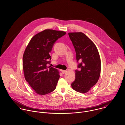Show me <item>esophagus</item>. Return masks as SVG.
<instances>
[{
    "instance_id": "obj_1",
    "label": "esophagus",
    "mask_w": 125,
    "mask_h": 125,
    "mask_svg": "<svg viewBox=\"0 0 125 125\" xmlns=\"http://www.w3.org/2000/svg\"><path fill=\"white\" fill-rule=\"evenodd\" d=\"M61 72H62V74H64L66 72H67V70H62L61 71Z\"/></svg>"
}]
</instances>
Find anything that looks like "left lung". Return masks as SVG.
<instances>
[{
  "label": "left lung",
  "mask_w": 125,
  "mask_h": 125,
  "mask_svg": "<svg viewBox=\"0 0 125 125\" xmlns=\"http://www.w3.org/2000/svg\"><path fill=\"white\" fill-rule=\"evenodd\" d=\"M76 53L77 62L81 63L76 70L75 80L71 84L75 91L81 93L88 92L97 83L101 73L100 56L95 44L82 32H69Z\"/></svg>",
  "instance_id": "1"
}]
</instances>
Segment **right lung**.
I'll use <instances>...</instances> for the list:
<instances>
[{"label":"right lung","instance_id":"right-lung-1","mask_svg":"<svg viewBox=\"0 0 125 125\" xmlns=\"http://www.w3.org/2000/svg\"><path fill=\"white\" fill-rule=\"evenodd\" d=\"M64 31L47 29L31 39L23 55L22 65L25 80L35 92L45 95L54 91L60 75L55 68L47 67L54 44L65 35Z\"/></svg>","mask_w":125,"mask_h":125}]
</instances>
